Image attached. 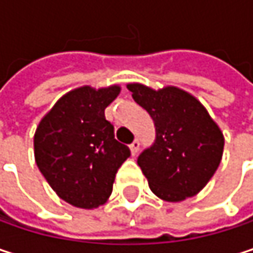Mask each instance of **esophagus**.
<instances>
[{"instance_id": "34e87169", "label": "esophagus", "mask_w": 253, "mask_h": 253, "mask_svg": "<svg viewBox=\"0 0 253 253\" xmlns=\"http://www.w3.org/2000/svg\"><path fill=\"white\" fill-rule=\"evenodd\" d=\"M139 145H140V143H139V140H137V139H134V140L130 143V152H131V155H133V157L137 154V151H139Z\"/></svg>"}]
</instances>
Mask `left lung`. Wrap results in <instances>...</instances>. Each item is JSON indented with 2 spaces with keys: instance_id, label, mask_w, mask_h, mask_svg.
Wrapping results in <instances>:
<instances>
[{
  "instance_id": "left-lung-1",
  "label": "left lung",
  "mask_w": 253,
  "mask_h": 253,
  "mask_svg": "<svg viewBox=\"0 0 253 253\" xmlns=\"http://www.w3.org/2000/svg\"><path fill=\"white\" fill-rule=\"evenodd\" d=\"M127 89L155 125L154 145L137 158L151 190L167 202L195 196L221 163L223 131L207 108L183 89L154 90L140 83H128Z\"/></svg>"
}]
</instances>
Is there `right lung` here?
I'll use <instances>...</instances> for the list:
<instances>
[{
	"instance_id": "obj_1",
	"label": "right lung",
	"mask_w": 253,
	"mask_h": 253,
	"mask_svg": "<svg viewBox=\"0 0 253 253\" xmlns=\"http://www.w3.org/2000/svg\"><path fill=\"white\" fill-rule=\"evenodd\" d=\"M119 93V84L73 89L55 102L35 131L39 171L73 207L92 210L105 204L117 170L130 157L104 113Z\"/></svg>"
}]
</instances>
